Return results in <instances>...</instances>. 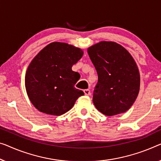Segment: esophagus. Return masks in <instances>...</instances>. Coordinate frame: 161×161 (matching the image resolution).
<instances>
[{
    "instance_id": "34e87169",
    "label": "esophagus",
    "mask_w": 161,
    "mask_h": 161,
    "mask_svg": "<svg viewBox=\"0 0 161 161\" xmlns=\"http://www.w3.org/2000/svg\"><path fill=\"white\" fill-rule=\"evenodd\" d=\"M84 93H85V95H90V91L88 89H86V90H84Z\"/></svg>"
}]
</instances>
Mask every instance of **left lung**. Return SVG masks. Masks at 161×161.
I'll return each instance as SVG.
<instances>
[{
    "instance_id": "obj_1",
    "label": "left lung",
    "mask_w": 161,
    "mask_h": 161,
    "mask_svg": "<svg viewBox=\"0 0 161 161\" xmlns=\"http://www.w3.org/2000/svg\"><path fill=\"white\" fill-rule=\"evenodd\" d=\"M87 53L98 76L92 99L96 108L108 116L128 111L140 86L132 56L121 45L111 41L98 42L88 47Z\"/></svg>"
}]
</instances>
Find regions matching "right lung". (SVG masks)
<instances>
[{
    "label": "right lung",
    "mask_w": 161,
    "mask_h": 161,
    "mask_svg": "<svg viewBox=\"0 0 161 161\" xmlns=\"http://www.w3.org/2000/svg\"><path fill=\"white\" fill-rule=\"evenodd\" d=\"M83 56L79 47L54 42L40 50L29 65L25 87L30 101L40 112L61 116L74 106L81 90L74 87L80 76L71 67Z\"/></svg>",
    "instance_id": "1"
}]
</instances>
